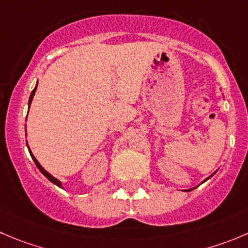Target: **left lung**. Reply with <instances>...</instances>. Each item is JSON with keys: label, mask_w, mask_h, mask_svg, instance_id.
Returning a JSON list of instances; mask_svg holds the SVG:
<instances>
[{"label": "left lung", "mask_w": 248, "mask_h": 248, "mask_svg": "<svg viewBox=\"0 0 248 248\" xmlns=\"http://www.w3.org/2000/svg\"><path fill=\"white\" fill-rule=\"evenodd\" d=\"M215 173H216V172H215ZM215 173H213V174H215ZM213 174H211V175H210V177H208V178H206V179H205V180H203V182H206V180H208V179H210V178H211V177H212V175H213ZM203 182H202V183H203ZM198 186H199V185H198ZM198 186H195V188H198ZM195 188H193V189H195ZM189 191H190V189H189Z\"/></svg>", "instance_id": "left-lung-1"}]
</instances>
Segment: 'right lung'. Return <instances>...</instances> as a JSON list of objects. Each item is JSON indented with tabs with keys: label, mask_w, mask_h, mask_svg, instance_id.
Returning a JSON list of instances; mask_svg holds the SVG:
<instances>
[{
	"label": "right lung",
	"mask_w": 248,
	"mask_h": 248,
	"mask_svg": "<svg viewBox=\"0 0 248 248\" xmlns=\"http://www.w3.org/2000/svg\"><path fill=\"white\" fill-rule=\"evenodd\" d=\"M36 90H37V85L35 86V88H33V91H32V92H31V94H30V98H29V104H28V105H29V109H30L31 102H32V99H33V95H35V92H36ZM26 117H28V116H26ZM26 146H28V149H29V153H30L31 157H32L33 162H35V165L37 166V168H38V170H40V172L42 173V174L45 175V177L47 178L48 180H50V182H52L53 184H55V185H57V186H59V188H63V185H62V182H60L59 179H57V178H55V177H53V175L50 174V173H48L47 170H46L45 168H43L42 166L40 165V162H38V161L36 160V157H35V156H33V154L31 153V150H30V146L28 145V141H26Z\"/></svg>",
	"instance_id": "right-lung-1"
}]
</instances>
